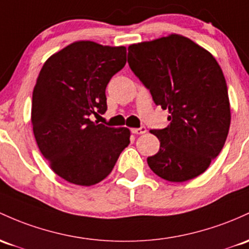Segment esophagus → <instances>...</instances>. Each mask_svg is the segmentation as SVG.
<instances>
[{"instance_id":"1","label":"esophagus","mask_w":249,"mask_h":249,"mask_svg":"<svg viewBox=\"0 0 249 249\" xmlns=\"http://www.w3.org/2000/svg\"><path fill=\"white\" fill-rule=\"evenodd\" d=\"M131 131H132V133H135V135H143V133L146 132V127L145 126L135 127V129H132Z\"/></svg>"}]
</instances>
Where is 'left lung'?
<instances>
[{
  "label": "left lung",
  "mask_w": 249,
  "mask_h": 249,
  "mask_svg": "<svg viewBox=\"0 0 249 249\" xmlns=\"http://www.w3.org/2000/svg\"><path fill=\"white\" fill-rule=\"evenodd\" d=\"M127 62L152 95L169 110L168 126L151 130L160 151L147 157L169 182L195 178L222 150L231 125L228 89L214 56L178 34L129 46Z\"/></svg>",
  "instance_id": "8db88e82"
}]
</instances>
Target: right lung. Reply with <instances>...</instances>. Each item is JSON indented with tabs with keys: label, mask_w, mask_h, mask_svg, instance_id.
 <instances>
[{
	"label": "right lung",
	"mask_w": 249,
	"mask_h": 249,
	"mask_svg": "<svg viewBox=\"0 0 249 249\" xmlns=\"http://www.w3.org/2000/svg\"><path fill=\"white\" fill-rule=\"evenodd\" d=\"M125 64L124 46L76 41L41 68L33 91V132L52 170L67 182L89 187L103 181L130 144L127 127L89 119L107 110L106 86Z\"/></svg>",
	"instance_id": "obj_1"
}]
</instances>
